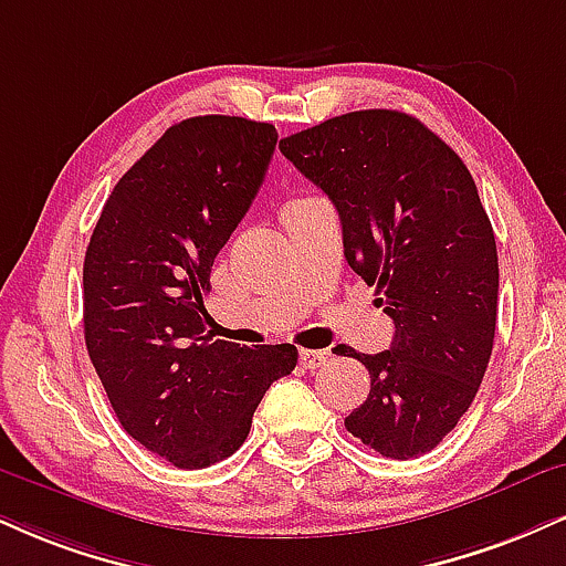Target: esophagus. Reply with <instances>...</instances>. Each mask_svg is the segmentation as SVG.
Segmentation results:
<instances>
[{
	"mask_svg": "<svg viewBox=\"0 0 566 566\" xmlns=\"http://www.w3.org/2000/svg\"><path fill=\"white\" fill-rule=\"evenodd\" d=\"M326 360H329V350H301L303 369H318Z\"/></svg>",
	"mask_w": 566,
	"mask_h": 566,
	"instance_id": "esophagus-1",
	"label": "esophagus"
}]
</instances>
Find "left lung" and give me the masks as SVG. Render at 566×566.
Returning a JSON list of instances; mask_svg holds the SVG:
<instances>
[{
    "instance_id": "obj_1",
    "label": "left lung",
    "mask_w": 566,
    "mask_h": 566,
    "mask_svg": "<svg viewBox=\"0 0 566 566\" xmlns=\"http://www.w3.org/2000/svg\"><path fill=\"white\" fill-rule=\"evenodd\" d=\"M343 223L345 261L395 324L390 350L356 353L369 398L345 427L387 459L430 453L485 377L499 308V253L464 160L419 118L356 111L279 142Z\"/></svg>"
}]
</instances>
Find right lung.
<instances>
[{"mask_svg": "<svg viewBox=\"0 0 566 566\" xmlns=\"http://www.w3.org/2000/svg\"><path fill=\"white\" fill-rule=\"evenodd\" d=\"M276 128L197 115L120 176L84 258V337L124 430L179 469L223 461L295 345L240 348L206 332L210 265L253 206Z\"/></svg>", "mask_w": 566, "mask_h": 566, "instance_id": "obj_1", "label": "right lung"}]
</instances>
